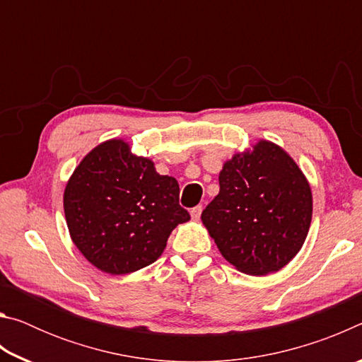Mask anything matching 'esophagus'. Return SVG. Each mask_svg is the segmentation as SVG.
<instances>
[{
	"mask_svg": "<svg viewBox=\"0 0 362 362\" xmlns=\"http://www.w3.org/2000/svg\"><path fill=\"white\" fill-rule=\"evenodd\" d=\"M201 212H203V206H196L192 211H189V216H192L193 220H199Z\"/></svg>",
	"mask_w": 362,
	"mask_h": 362,
	"instance_id": "34e87169",
	"label": "esophagus"
}]
</instances>
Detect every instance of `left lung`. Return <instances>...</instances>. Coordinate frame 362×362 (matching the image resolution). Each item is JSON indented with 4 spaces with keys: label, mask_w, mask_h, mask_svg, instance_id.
Here are the masks:
<instances>
[{
    "label": "left lung",
    "mask_w": 362,
    "mask_h": 362,
    "mask_svg": "<svg viewBox=\"0 0 362 362\" xmlns=\"http://www.w3.org/2000/svg\"><path fill=\"white\" fill-rule=\"evenodd\" d=\"M218 183L201 220L220 254L254 276L284 268L302 249L313 216L302 169L284 148L260 139L226 159Z\"/></svg>",
    "instance_id": "obj_1"
}]
</instances>
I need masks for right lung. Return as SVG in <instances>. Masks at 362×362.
I'll return each mask as SVG.
<instances>
[{
	"label": "right lung",
	"instance_id": "obj_1",
	"mask_svg": "<svg viewBox=\"0 0 362 362\" xmlns=\"http://www.w3.org/2000/svg\"><path fill=\"white\" fill-rule=\"evenodd\" d=\"M64 212L79 252L108 274L151 265L175 226L189 220L174 177L159 175L122 139L105 140L81 159L66 182Z\"/></svg>",
	"mask_w": 362,
	"mask_h": 362
}]
</instances>
